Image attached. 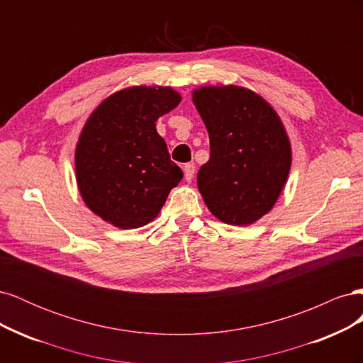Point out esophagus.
<instances>
[{
  "instance_id": "esophagus-1",
  "label": "esophagus",
  "mask_w": 363,
  "mask_h": 363,
  "mask_svg": "<svg viewBox=\"0 0 363 363\" xmlns=\"http://www.w3.org/2000/svg\"><path fill=\"white\" fill-rule=\"evenodd\" d=\"M183 171H184V179L191 182L194 179V174H195V164L194 163H186L183 167Z\"/></svg>"
}]
</instances>
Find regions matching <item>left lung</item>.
Masks as SVG:
<instances>
[{"label": "left lung", "instance_id": "left-lung-1", "mask_svg": "<svg viewBox=\"0 0 363 363\" xmlns=\"http://www.w3.org/2000/svg\"><path fill=\"white\" fill-rule=\"evenodd\" d=\"M211 140L196 175L206 206L219 221L248 225L268 213L286 183L291 145L276 111L238 86L194 91Z\"/></svg>", "mask_w": 363, "mask_h": 363}]
</instances>
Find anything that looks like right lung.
<instances>
[{"label":"right lung","instance_id":"obj_1","mask_svg":"<svg viewBox=\"0 0 363 363\" xmlns=\"http://www.w3.org/2000/svg\"><path fill=\"white\" fill-rule=\"evenodd\" d=\"M182 96L171 87L135 86L104 100L87 119L75 150L77 183L94 213L119 228L155 219L183 179L156 121Z\"/></svg>","mask_w":363,"mask_h":363}]
</instances>
